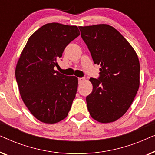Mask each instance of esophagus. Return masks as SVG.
I'll return each mask as SVG.
<instances>
[{
    "label": "esophagus",
    "mask_w": 155,
    "mask_h": 155,
    "mask_svg": "<svg viewBox=\"0 0 155 155\" xmlns=\"http://www.w3.org/2000/svg\"><path fill=\"white\" fill-rule=\"evenodd\" d=\"M84 80V78H78V82H79V83H82V82H83Z\"/></svg>",
    "instance_id": "1"
}]
</instances>
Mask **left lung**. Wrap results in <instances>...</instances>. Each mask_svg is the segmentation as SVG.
<instances>
[{
  "instance_id": "left-lung-1",
  "label": "left lung",
  "mask_w": 155,
  "mask_h": 155,
  "mask_svg": "<svg viewBox=\"0 0 155 155\" xmlns=\"http://www.w3.org/2000/svg\"><path fill=\"white\" fill-rule=\"evenodd\" d=\"M95 64L98 79L91 78L92 92L86 97L90 116L100 123L114 122L130 107L140 85V63L128 41L108 25L79 27Z\"/></svg>"
}]
</instances>
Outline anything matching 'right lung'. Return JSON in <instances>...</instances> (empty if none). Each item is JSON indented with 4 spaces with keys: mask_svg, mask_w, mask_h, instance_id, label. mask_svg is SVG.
<instances>
[{
    "mask_svg": "<svg viewBox=\"0 0 155 155\" xmlns=\"http://www.w3.org/2000/svg\"><path fill=\"white\" fill-rule=\"evenodd\" d=\"M80 35L77 26L48 23L29 38L15 68L19 91L31 114L45 124L66 118L78 89V78L55 71L68 44Z\"/></svg>",
    "mask_w": 155,
    "mask_h": 155,
    "instance_id": "1",
    "label": "right lung"
}]
</instances>
